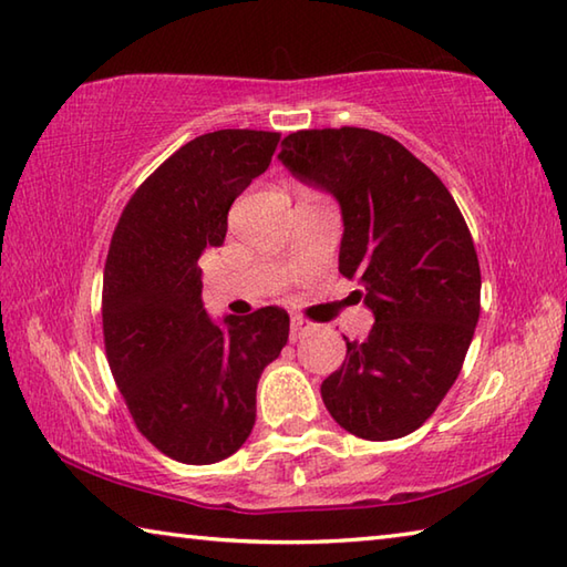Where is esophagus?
I'll use <instances>...</instances> for the list:
<instances>
[{"instance_id": "34e87169", "label": "esophagus", "mask_w": 567, "mask_h": 567, "mask_svg": "<svg viewBox=\"0 0 567 567\" xmlns=\"http://www.w3.org/2000/svg\"><path fill=\"white\" fill-rule=\"evenodd\" d=\"M308 330H311V323H308L306 318L301 316H291V340L296 343V340H301Z\"/></svg>"}]
</instances>
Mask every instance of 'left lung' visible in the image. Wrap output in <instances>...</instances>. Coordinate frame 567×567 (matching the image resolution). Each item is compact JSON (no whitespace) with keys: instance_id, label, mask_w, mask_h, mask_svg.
I'll list each match as a JSON object with an SVG mask.
<instances>
[{"instance_id":"obj_1","label":"left lung","mask_w":567,"mask_h":567,"mask_svg":"<svg viewBox=\"0 0 567 567\" xmlns=\"http://www.w3.org/2000/svg\"><path fill=\"white\" fill-rule=\"evenodd\" d=\"M281 163L340 202L338 269L375 316L320 384L330 416L370 442L430 420L462 372L482 311V271L454 197L408 147L365 127L298 131Z\"/></svg>"}]
</instances>
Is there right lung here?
I'll return each instance as SVG.
<instances>
[{
    "label": "right lung",
    "instance_id": "right-lung-1",
    "mask_svg": "<svg viewBox=\"0 0 567 567\" xmlns=\"http://www.w3.org/2000/svg\"><path fill=\"white\" fill-rule=\"evenodd\" d=\"M281 133L215 131L169 155L127 199L103 271V343L147 442L183 464H215L249 440L256 384L288 340L266 306L212 323L199 256L221 247L231 202L271 163Z\"/></svg>",
    "mask_w": 567,
    "mask_h": 567
}]
</instances>
